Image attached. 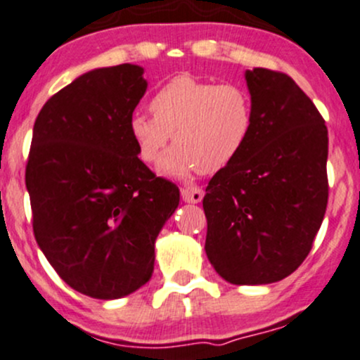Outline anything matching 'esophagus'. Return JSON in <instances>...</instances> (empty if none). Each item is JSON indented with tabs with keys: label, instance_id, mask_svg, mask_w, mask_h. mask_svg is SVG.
Instances as JSON below:
<instances>
[{
	"label": "esophagus",
	"instance_id": "obj_1",
	"mask_svg": "<svg viewBox=\"0 0 360 360\" xmlns=\"http://www.w3.org/2000/svg\"><path fill=\"white\" fill-rule=\"evenodd\" d=\"M204 197V192L197 187H185L181 188V199L188 204H197L200 202Z\"/></svg>",
	"mask_w": 360,
	"mask_h": 360
}]
</instances>
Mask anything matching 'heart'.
I'll list each match as a JSON object with an SVG mask.
<instances>
[{"label":"heart","instance_id":"b5f03b06","mask_svg":"<svg viewBox=\"0 0 360 360\" xmlns=\"http://www.w3.org/2000/svg\"><path fill=\"white\" fill-rule=\"evenodd\" d=\"M153 117L134 113L129 135L139 158L154 163L169 139L175 146L158 163V172L185 180L199 169L212 175L230 166L252 137V96L238 84H212L176 75L149 103Z\"/></svg>","mask_w":360,"mask_h":360}]
</instances>
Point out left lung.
<instances>
[{
    "instance_id": "obj_1",
    "label": "left lung",
    "mask_w": 360,
    "mask_h": 360,
    "mask_svg": "<svg viewBox=\"0 0 360 360\" xmlns=\"http://www.w3.org/2000/svg\"><path fill=\"white\" fill-rule=\"evenodd\" d=\"M252 137L212 176L202 207L207 259L233 285H268L304 262L328 204V129L314 103L280 72H245Z\"/></svg>"
}]
</instances>
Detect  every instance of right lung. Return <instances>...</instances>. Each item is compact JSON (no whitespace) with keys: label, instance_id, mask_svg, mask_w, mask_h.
Here are the masks:
<instances>
[{"label":"right lung","instance_id":"obj_1","mask_svg":"<svg viewBox=\"0 0 360 360\" xmlns=\"http://www.w3.org/2000/svg\"><path fill=\"white\" fill-rule=\"evenodd\" d=\"M144 68H94L56 92L34 123L25 169L34 235L61 280L92 299L130 295L150 280L154 243L180 192L139 160L129 118Z\"/></svg>","mask_w":360,"mask_h":360}]
</instances>
